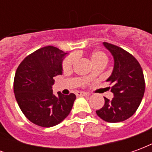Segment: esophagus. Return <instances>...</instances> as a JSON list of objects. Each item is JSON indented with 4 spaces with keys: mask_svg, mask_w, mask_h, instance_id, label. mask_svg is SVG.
I'll use <instances>...</instances> for the list:
<instances>
[{
    "mask_svg": "<svg viewBox=\"0 0 152 152\" xmlns=\"http://www.w3.org/2000/svg\"><path fill=\"white\" fill-rule=\"evenodd\" d=\"M89 94H87V93L85 92H77L76 93V96H78V97H83V96H88Z\"/></svg>",
    "mask_w": 152,
    "mask_h": 152,
    "instance_id": "esophagus-1",
    "label": "esophagus"
}]
</instances>
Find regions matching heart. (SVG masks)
<instances>
[{"mask_svg":"<svg viewBox=\"0 0 152 152\" xmlns=\"http://www.w3.org/2000/svg\"><path fill=\"white\" fill-rule=\"evenodd\" d=\"M76 55H73V54L66 56L63 60V63H62V68H63V71H69V70L72 69L73 64L76 61ZM90 59L95 66H98L100 64H106L107 62V57L102 51H94L91 53ZM89 75L92 76V75H94V72H91Z\"/></svg>","mask_w":152,"mask_h":152,"instance_id":"heart-1","label":"heart"}]
</instances>
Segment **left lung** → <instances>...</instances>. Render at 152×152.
<instances>
[{
    "mask_svg": "<svg viewBox=\"0 0 152 152\" xmlns=\"http://www.w3.org/2000/svg\"><path fill=\"white\" fill-rule=\"evenodd\" d=\"M114 57V69L107 80L114 97H104L105 103L96 113L110 123L121 122L131 117L140 105L145 92V80L141 65L131 53L112 44L103 42Z\"/></svg>",
    "mask_w": 152,
    "mask_h": 152,
    "instance_id": "obj_1",
    "label": "left lung"
}]
</instances>
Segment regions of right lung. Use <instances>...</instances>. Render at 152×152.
Segmentation results:
<instances>
[{
  "instance_id": "1",
  "label": "right lung",
  "mask_w": 152,
  "mask_h": 152,
  "mask_svg": "<svg viewBox=\"0 0 152 152\" xmlns=\"http://www.w3.org/2000/svg\"><path fill=\"white\" fill-rule=\"evenodd\" d=\"M66 53L48 45L29 54L18 65L14 92L22 112L33 124L48 128L59 124L69 115L76 99L74 94L53 95V77L61 75Z\"/></svg>"
}]
</instances>
